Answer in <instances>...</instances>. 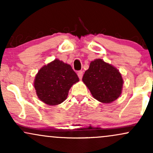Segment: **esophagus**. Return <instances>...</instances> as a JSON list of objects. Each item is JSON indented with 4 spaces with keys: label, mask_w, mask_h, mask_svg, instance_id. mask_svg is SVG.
<instances>
[{
    "label": "esophagus",
    "mask_w": 153,
    "mask_h": 153,
    "mask_svg": "<svg viewBox=\"0 0 153 153\" xmlns=\"http://www.w3.org/2000/svg\"><path fill=\"white\" fill-rule=\"evenodd\" d=\"M78 76L80 79H82V71H80L78 72Z\"/></svg>",
    "instance_id": "esophagus-1"
}]
</instances>
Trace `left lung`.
Listing matches in <instances>:
<instances>
[{
    "label": "left lung",
    "instance_id": "left-lung-1",
    "mask_svg": "<svg viewBox=\"0 0 153 153\" xmlns=\"http://www.w3.org/2000/svg\"><path fill=\"white\" fill-rule=\"evenodd\" d=\"M82 80L94 99L100 102H113L122 94L124 82L122 75L117 68L101 59L90 63Z\"/></svg>",
    "mask_w": 153,
    "mask_h": 153
}]
</instances>
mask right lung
Wrapping results in <instances>:
<instances>
[{
	"instance_id": "add662e5",
	"label": "right lung",
	"mask_w": 153,
	"mask_h": 153,
	"mask_svg": "<svg viewBox=\"0 0 153 153\" xmlns=\"http://www.w3.org/2000/svg\"><path fill=\"white\" fill-rule=\"evenodd\" d=\"M78 81L70 65L55 59L39 71L34 85L39 99L47 105L55 106L67 99L70 88Z\"/></svg>"
}]
</instances>
